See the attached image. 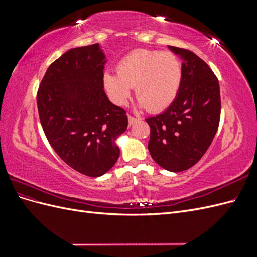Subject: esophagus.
<instances>
[{"instance_id":"obj_1","label":"esophagus","mask_w":257,"mask_h":257,"mask_svg":"<svg viewBox=\"0 0 257 257\" xmlns=\"http://www.w3.org/2000/svg\"><path fill=\"white\" fill-rule=\"evenodd\" d=\"M127 119H128V125H133L135 122L138 121L137 118H134V116H132V115H127Z\"/></svg>"}]
</instances>
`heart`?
I'll list each match as a JSON object with an SVG mask.
<instances>
[{
  "mask_svg": "<svg viewBox=\"0 0 257 257\" xmlns=\"http://www.w3.org/2000/svg\"><path fill=\"white\" fill-rule=\"evenodd\" d=\"M182 66L172 52L138 49L123 57L116 64V74L106 72L104 87L116 104H124L135 87L138 105L151 112L164 110L180 90Z\"/></svg>",
  "mask_w": 257,
  "mask_h": 257,
  "instance_id": "heart-1",
  "label": "heart"
}]
</instances>
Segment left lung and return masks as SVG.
Listing matches in <instances>:
<instances>
[{
	"instance_id": "8db88e82",
	"label": "left lung",
	"mask_w": 257,
	"mask_h": 257,
	"mask_svg": "<svg viewBox=\"0 0 257 257\" xmlns=\"http://www.w3.org/2000/svg\"><path fill=\"white\" fill-rule=\"evenodd\" d=\"M182 61V80L174 102L146 119L151 133L148 149L168 172L194 166L211 145L220 122L219 81L210 67L190 50L168 46Z\"/></svg>"
}]
</instances>
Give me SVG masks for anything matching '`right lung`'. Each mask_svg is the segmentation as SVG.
Listing matches in <instances>:
<instances>
[{
	"mask_svg": "<svg viewBox=\"0 0 257 257\" xmlns=\"http://www.w3.org/2000/svg\"><path fill=\"white\" fill-rule=\"evenodd\" d=\"M106 56L99 44L73 48L53 62L37 92L45 135L66 164L82 175L106 174L119 158L116 139L127 116L104 91Z\"/></svg>",
	"mask_w": 257,
	"mask_h": 257,
	"instance_id": "obj_1",
	"label": "right lung"
}]
</instances>
